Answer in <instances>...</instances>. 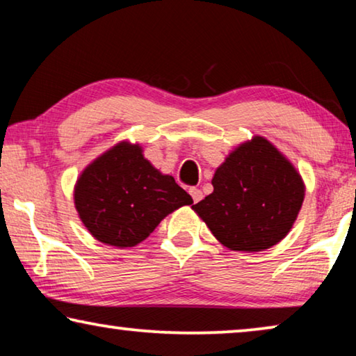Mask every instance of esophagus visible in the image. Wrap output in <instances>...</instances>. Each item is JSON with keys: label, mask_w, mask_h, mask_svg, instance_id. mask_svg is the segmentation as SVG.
<instances>
[{"label": "esophagus", "mask_w": 356, "mask_h": 356, "mask_svg": "<svg viewBox=\"0 0 356 356\" xmlns=\"http://www.w3.org/2000/svg\"><path fill=\"white\" fill-rule=\"evenodd\" d=\"M188 192H190V195H192V198H193L195 203H198V201L203 200V192H201L200 188H195V187H192V188L188 190Z\"/></svg>", "instance_id": "esophagus-1"}]
</instances>
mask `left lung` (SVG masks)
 Instances as JSON below:
<instances>
[{"instance_id":"left-lung-1","label":"left lung","mask_w":356,"mask_h":356,"mask_svg":"<svg viewBox=\"0 0 356 356\" xmlns=\"http://www.w3.org/2000/svg\"><path fill=\"white\" fill-rule=\"evenodd\" d=\"M212 187L192 209L222 245L243 252L278 245L293 229L305 196L294 164L262 136L229 153Z\"/></svg>"}]
</instances>
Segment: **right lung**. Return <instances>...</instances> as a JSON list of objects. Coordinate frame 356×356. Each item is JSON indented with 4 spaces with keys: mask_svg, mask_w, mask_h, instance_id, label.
<instances>
[{
    "mask_svg": "<svg viewBox=\"0 0 356 356\" xmlns=\"http://www.w3.org/2000/svg\"><path fill=\"white\" fill-rule=\"evenodd\" d=\"M140 144L123 140L89 163L73 200L81 222L100 243L132 248L166 217L193 200L172 176L147 160Z\"/></svg>",
    "mask_w": 356,
    "mask_h": 356,
    "instance_id": "right-lung-1",
    "label": "right lung"
}]
</instances>
